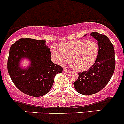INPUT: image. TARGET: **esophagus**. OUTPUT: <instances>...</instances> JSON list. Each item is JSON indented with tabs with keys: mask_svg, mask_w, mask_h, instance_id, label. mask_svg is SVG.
<instances>
[{
	"mask_svg": "<svg viewBox=\"0 0 124 124\" xmlns=\"http://www.w3.org/2000/svg\"><path fill=\"white\" fill-rule=\"evenodd\" d=\"M63 72H64V73H68V72H69V70L64 68H63Z\"/></svg>",
	"mask_w": 124,
	"mask_h": 124,
	"instance_id": "34e87169",
	"label": "esophagus"
}]
</instances>
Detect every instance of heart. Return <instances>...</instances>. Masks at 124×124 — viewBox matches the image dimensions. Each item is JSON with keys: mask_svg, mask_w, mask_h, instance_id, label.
Returning a JSON list of instances; mask_svg holds the SVG:
<instances>
[{"mask_svg": "<svg viewBox=\"0 0 124 124\" xmlns=\"http://www.w3.org/2000/svg\"><path fill=\"white\" fill-rule=\"evenodd\" d=\"M51 56L57 64L64 65L68 61L71 67L79 71L91 68L99 53V46L94 40H76L62 43L60 49L51 47Z\"/></svg>", "mask_w": 124, "mask_h": 124, "instance_id": "obj_1", "label": "heart"}]
</instances>
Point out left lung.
Wrapping results in <instances>:
<instances>
[{
	"instance_id": "8db88e82",
	"label": "left lung",
	"mask_w": 124,
	"mask_h": 124,
	"mask_svg": "<svg viewBox=\"0 0 124 124\" xmlns=\"http://www.w3.org/2000/svg\"><path fill=\"white\" fill-rule=\"evenodd\" d=\"M90 35L97 40L99 53L94 64L89 70L79 73L74 83L76 90L83 95L94 94L102 89L111 79L116 66L114 48L108 37L97 32Z\"/></svg>"
}]
</instances>
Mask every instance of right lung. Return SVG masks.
I'll return each instance as SVG.
<instances>
[{
  "label": "right lung",
  "instance_id": "1",
  "mask_svg": "<svg viewBox=\"0 0 124 124\" xmlns=\"http://www.w3.org/2000/svg\"><path fill=\"white\" fill-rule=\"evenodd\" d=\"M45 40L20 38L11 46L7 70L16 87L25 94L33 97L44 96L50 91L54 77L63 68L51 61V52ZM31 61L27 69L19 66L22 58Z\"/></svg>",
  "mask_w": 124,
  "mask_h": 124
}]
</instances>
